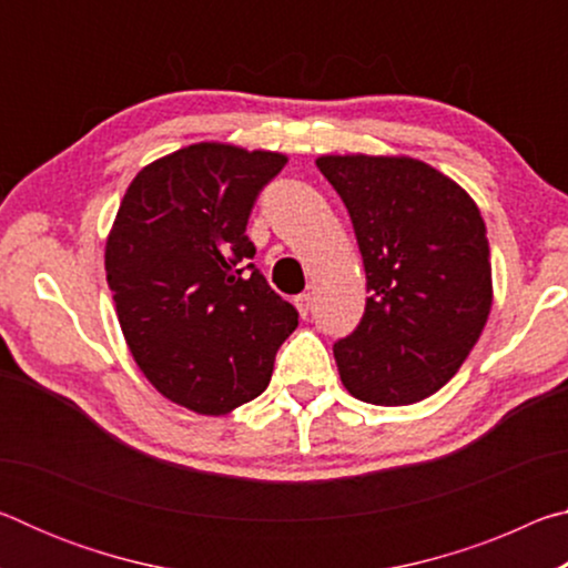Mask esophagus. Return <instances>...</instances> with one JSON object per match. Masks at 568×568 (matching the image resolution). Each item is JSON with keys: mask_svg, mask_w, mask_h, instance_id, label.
I'll return each instance as SVG.
<instances>
[{"mask_svg": "<svg viewBox=\"0 0 568 568\" xmlns=\"http://www.w3.org/2000/svg\"><path fill=\"white\" fill-rule=\"evenodd\" d=\"M295 307H297V313L303 315V318H307V313H311V307H313V295L311 293H301L295 297Z\"/></svg>", "mask_w": 568, "mask_h": 568, "instance_id": "obj_1", "label": "esophagus"}]
</instances>
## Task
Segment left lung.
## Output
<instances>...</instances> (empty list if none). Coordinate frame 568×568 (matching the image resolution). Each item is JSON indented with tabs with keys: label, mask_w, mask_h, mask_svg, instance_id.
I'll return each instance as SVG.
<instances>
[{
	"label": "left lung",
	"mask_w": 568,
	"mask_h": 568,
	"mask_svg": "<svg viewBox=\"0 0 568 568\" xmlns=\"http://www.w3.org/2000/svg\"><path fill=\"white\" fill-rule=\"evenodd\" d=\"M348 207L365 313L333 345L343 386L373 406H410L456 376L491 313V250L468 192L413 158L323 155Z\"/></svg>",
	"instance_id": "1"
}]
</instances>
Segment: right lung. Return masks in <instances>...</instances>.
Wrapping results in <instances>:
<instances>
[{
  "label": "right lung",
  "mask_w": 568,
  "mask_h": 568,
  "mask_svg": "<svg viewBox=\"0 0 568 568\" xmlns=\"http://www.w3.org/2000/svg\"><path fill=\"white\" fill-rule=\"evenodd\" d=\"M281 152L197 142L124 192L104 271L132 358L162 396L220 416L261 396L297 311L250 263L245 235Z\"/></svg>",
  "instance_id": "add662e5"
}]
</instances>
